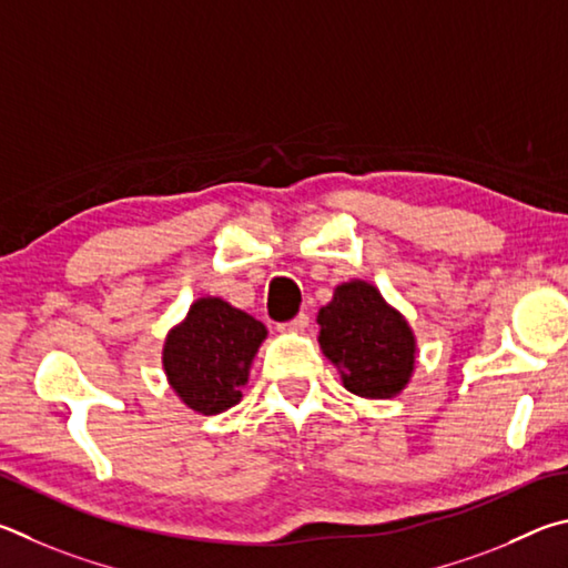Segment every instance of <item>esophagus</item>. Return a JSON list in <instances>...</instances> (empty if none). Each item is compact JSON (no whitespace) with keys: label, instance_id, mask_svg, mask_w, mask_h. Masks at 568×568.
Instances as JSON below:
<instances>
[{"label":"esophagus","instance_id":"1","mask_svg":"<svg viewBox=\"0 0 568 568\" xmlns=\"http://www.w3.org/2000/svg\"><path fill=\"white\" fill-rule=\"evenodd\" d=\"M306 326H310V314H300V316H294L292 322H286V324H278V329L282 332H304Z\"/></svg>","mask_w":568,"mask_h":568}]
</instances>
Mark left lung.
I'll use <instances>...</instances> for the list:
<instances>
[{
    "instance_id": "1",
    "label": "left lung",
    "mask_w": 568,
    "mask_h": 568,
    "mask_svg": "<svg viewBox=\"0 0 568 568\" xmlns=\"http://www.w3.org/2000/svg\"><path fill=\"white\" fill-rule=\"evenodd\" d=\"M316 324L324 356L352 394L392 399L409 384L416 364L414 332L374 284L352 278L336 286Z\"/></svg>"
}]
</instances>
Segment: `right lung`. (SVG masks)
Here are the masks:
<instances>
[{"mask_svg":"<svg viewBox=\"0 0 568 568\" xmlns=\"http://www.w3.org/2000/svg\"><path fill=\"white\" fill-rule=\"evenodd\" d=\"M266 339V326L219 296H202L166 334L162 364L189 409L222 414L242 402V386Z\"/></svg>","mask_w":568,"mask_h":568,"instance_id":"1","label":"right lung"}]
</instances>
